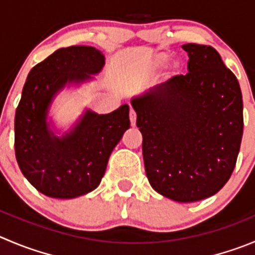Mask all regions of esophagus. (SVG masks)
Listing matches in <instances>:
<instances>
[{
    "mask_svg": "<svg viewBox=\"0 0 255 255\" xmlns=\"http://www.w3.org/2000/svg\"><path fill=\"white\" fill-rule=\"evenodd\" d=\"M130 123L132 126H135V124H136V113L132 109L130 110Z\"/></svg>",
    "mask_w": 255,
    "mask_h": 255,
    "instance_id": "1",
    "label": "esophagus"
}]
</instances>
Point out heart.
<instances>
[{"instance_id": "heart-1", "label": "heart", "mask_w": 255, "mask_h": 255, "mask_svg": "<svg viewBox=\"0 0 255 255\" xmlns=\"http://www.w3.org/2000/svg\"><path fill=\"white\" fill-rule=\"evenodd\" d=\"M166 62H168V56L166 55H160L152 61V66H154V69H161L162 66H165Z\"/></svg>"}]
</instances>
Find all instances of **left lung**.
<instances>
[{"mask_svg":"<svg viewBox=\"0 0 255 255\" xmlns=\"http://www.w3.org/2000/svg\"><path fill=\"white\" fill-rule=\"evenodd\" d=\"M188 74L131 100L150 185L179 203L217 194L235 168L243 136L239 82L215 48L185 43Z\"/></svg>","mask_w":255,"mask_h":255,"instance_id":"8db88e82","label":"left lung"}]
</instances>
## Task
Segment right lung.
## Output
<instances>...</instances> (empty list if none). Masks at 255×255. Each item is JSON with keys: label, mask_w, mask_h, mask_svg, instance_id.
Here are the masks:
<instances>
[{"label": "right lung", "mask_w": 255, "mask_h": 255, "mask_svg": "<svg viewBox=\"0 0 255 255\" xmlns=\"http://www.w3.org/2000/svg\"><path fill=\"white\" fill-rule=\"evenodd\" d=\"M104 65L95 47L70 46L33 66L26 80L14 115L16 160L25 178L50 198H77L98 188L111 151L130 128L126 104L105 115L86 110L61 137L48 126L55 95L65 85L91 80Z\"/></svg>", "instance_id": "1"}]
</instances>
